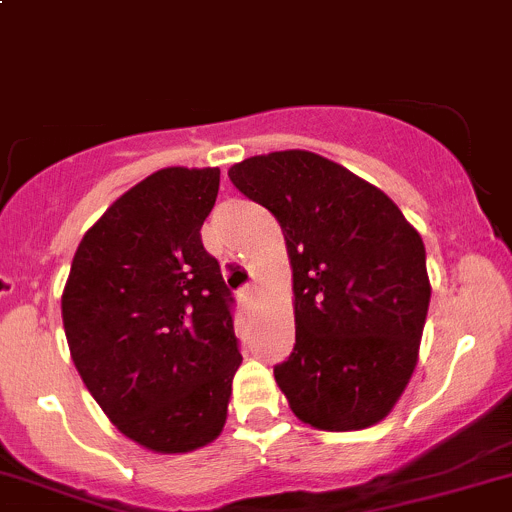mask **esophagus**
<instances>
[{
    "instance_id": "obj_1",
    "label": "esophagus",
    "mask_w": 512,
    "mask_h": 512,
    "mask_svg": "<svg viewBox=\"0 0 512 512\" xmlns=\"http://www.w3.org/2000/svg\"><path fill=\"white\" fill-rule=\"evenodd\" d=\"M240 297L245 299V302H252V299L257 297V285H252V282H250V285L242 287V289H240Z\"/></svg>"
}]
</instances>
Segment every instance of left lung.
<instances>
[{
    "label": "left lung",
    "mask_w": 512,
    "mask_h": 512,
    "mask_svg": "<svg viewBox=\"0 0 512 512\" xmlns=\"http://www.w3.org/2000/svg\"><path fill=\"white\" fill-rule=\"evenodd\" d=\"M232 185L282 225L297 344L275 381L299 421L359 431L391 414L416 369L431 282L399 205L309 151L235 163Z\"/></svg>",
    "instance_id": "obj_1"
}]
</instances>
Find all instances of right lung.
<instances>
[{"label": "right lung", "instance_id": "1", "mask_svg": "<svg viewBox=\"0 0 512 512\" xmlns=\"http://www.w3.org/2000/svg\"><path fill=\"white\" fill-rule=\"evenodd\" d=\"M220 168H163L121 195L79 242L61 294L76 371L138 446L188 453L223 433L242 364L218 260L200 227Z\"/></svg>", "mask_w": 512, "mask_h": 512}]
</instances>
